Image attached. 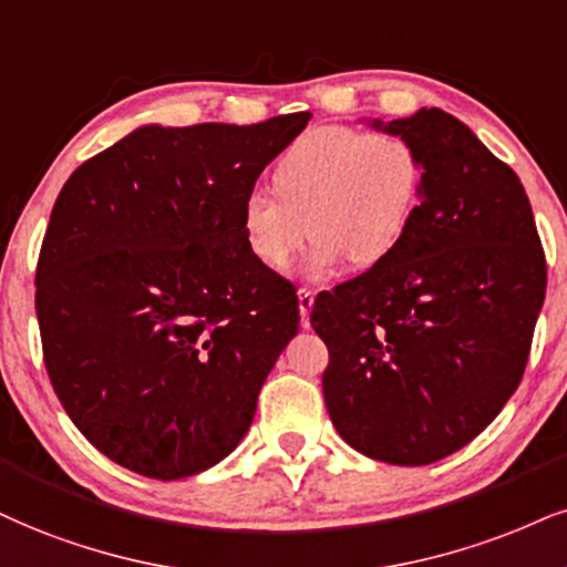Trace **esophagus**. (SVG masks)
I'll use <instances>...</instances> for the list:
<instances>
[{
	"instance_id": "obj_1",
	"label": "esophagus",
	"mask_w": 567,
	"mask_h": 567,
	"mask_svg": "<svg viewBox=\"0 0 567 567\" xmlns=\"http://www.w3.org/2000/svg\"><path fill=\"white\" fill-rule=\"evenodd\" d=\"M316 305V295L310 289H299V316H302V328H310V310Z\"/></svg>"
}]
</instances>
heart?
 Masks as SVG:
<instances>
[{
    "label": "heart",
    "instance_id": "1",
    "mask_svg": "<svg viewBox=\"0 0 567 567\" xmlns=\"http://www.w3.org/2000/svg\"><path fill=\"white\" fill-rule=\"evenodd\" d=\"M423 197V159L404 136L318 125L272 171V192L247 194L241 230L265 268L284 270L316 236L310 270L375 265L396 249ZM311 228L307 229L306 226Z\"/></svg>",
    "mask_w": 567,
    "mask_h": 567
}]
</instances>
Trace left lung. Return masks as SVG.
Segmentation results:
<instances>
[{"mask_svg": "<svg viewBox=\"0 0 567 567\" xmlns=\"http://www.w3.org/2000/svg\"><path fill=\"white\" fill-rule=\"evenodd\" d=\"M423 159V197L391 255L310 323L326 341L323 396L349 446L429 465L478 436L526 370L547 262L520 178L444 110L368 121Z\"/></svg>", "mask_w": 567, "mask_h": 567, "instance_id": "left-lung-1", "label": "left lung"}]
</instances>
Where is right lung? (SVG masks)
Returning <instances> with one entry per match:
<instances>
[{"label": "right lung", "mask_w": 567, "mask_h": 567, "mask_svg": "<svg viewBox=\"0 0 567 567\" xmlns=\"http://www.w3.org/2000/svg\"><path fill=\"white\" fill-rule=\"evenodd\" d=\"M310 117L142 125L62 186L37 268L41 347L70 421L113 463L197 476L249 431L299 299L249 251L241 205Z\"/></svg>", "instance_id": "obj_1"}]
</instances>
